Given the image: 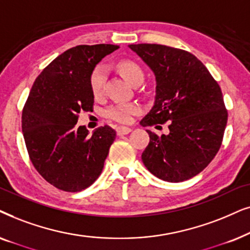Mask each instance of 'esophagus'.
Masks as SVG:
<instances>
[{
  "mask_svg": "<svg viewBox=\"0 0 250 250\" xmlns=\"http://www.w3.org/2000/svg\"><path fill=\"white\" fill-rule=\"evenodd\" d=\"M132 130L131 128H128V127H122V125H120V127L116 128V134L118 135H127L129 134Z\"/></svg>",
  "mask_w": 250,
  "mask_h": 250,
  "instance_id": "obj_1",
  "label": "esophagus"
}]
</instances>
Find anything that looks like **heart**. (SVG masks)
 Here are the masks:
<instances>
[{"mask_svg": "<svg viewBox=\"0 0 250 250\" xmlns=\"http://www.w3.org/2000/svg\"><path fill=\"white\" fill-rule=\"evenodd\" d=\"M118 69L123 78L132 84L137 80L144 78V73L143 69L131 61H123L119 62ZM106 79V68L104 66H97L92 72L90 76V86L92 94L96 97L102 95L103 88H104V83ZM141 112V106L137 103H127V104H116L109 107L106 111V116L108 119L114 120L116 122L127 123L130 122L132 116L138 114Z\"/></svg>", "mask_w": 250, "mask_h": 250, "instance_id": "heart-1", "label": "heart"}]
</instances>
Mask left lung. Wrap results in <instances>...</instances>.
<instances>
[{"mask_svg": "<svg viewBox=\"0 0 250 250\" xmlns=\"http://www.w3.org/2000/svg\"><path fill=\"white\" fill-rule=\"evenodd\" d=\"M128 46L155 78L154 104L141 125L169 121V132L161 137L146 130L149 143L142 154L143 164L166 182L194 177L217 154L228 122L218 83L194 55L184 50L148 43Z\"/></svg>", "mask_w": 250, "mask_h": 250, "instance_id": "8db88e82", "label": "left lung"}]
</instances>
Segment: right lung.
I'll list each match as a JSON object with an SVG mask.
<instances>
[{
    "label": "right lung",
    "mask_w": 250,
    "mask_h": 250,
    "mask_svg": "<svg viewBox=\"0 0 250 250\" xmlns=\"http://www.w3.org/2000/svg\"><path fill=\"white\" fill-rule=\"evenodd\" d=\"M114 44L78 45L53 59L35 80L22 109L29 158L43 178L66 192L90 186L104 168L116 132L107 125L89 135L79 113L92 111L90 76Z\"/></svg>",
    "instance_id": "add662e5"
}]
</instances>
